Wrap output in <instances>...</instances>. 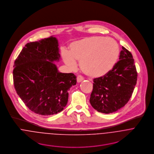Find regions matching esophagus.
I'll return each mask as SVG.
<instances>
[{"mask_svg":"<svg viewBox=\"0 0 154 154\" xmlns=\"http://www.w3.org/2000/svg\"><path fill=\"white\" fill-rule=\"evenodd\" d=\"M83 80H84V78L82 76H81V75L77 76V83H80V82H82Z\"/></svg>","mask_w":154,"mask_h":154,"instance_id":"34e87169","label":"esophagus"}]
</instances>
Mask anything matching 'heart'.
I'll use <instances>...</instances> for the list:
<instances>
[{
  "label": "heart",
  "mask_w": 154,
  "mask_h": 154,
  "mask_svg": "<svg viewBox=\"0 0 154 154\" xmlns=\"http://www.w3.org/2000/svg\"><path fill=\"white\" fill-rule=\"evenodd\" d=\"M119 55L117 42L111 38L86 37L72 42L69 51L62 52V58L69 69H74L79 61L81 69L91 77H100L109 72Z\"/></svg>",
  "instance_id": "heart-1"
}]
</instances>
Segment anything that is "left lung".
Listing matches in <instances>:
<instances>
[{"instance_id": "obj_1", "label": "left lung", "mask_w": 154, "mask_h": 154, "mask_svg": "<svg viewBox=\"0 0 154 154\" xmlns=\"http://www.w3.org/2000/svg\"><path fill=\"white\" fill-rule=\"evenodd\" d=\"M119 60L105 75L93 80L90 103L99 112L109 114L118 110L133 93L137 74L132 55L122 47Z\"/></svg>"}]
</instances>
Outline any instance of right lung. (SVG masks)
<instances>
[{
  "label": "right lung",
  "mask_w": 154,
  "mask_h": 154,
  "mask_svg": "<svg viewBox=\"0 0 154 154\" xmlns=\"http://www.w3.org/2000/svg\"><path fill=\"white\" fill-rule=\"evenodd\" d=\"M58 45L54 36L28 43L15 61L13 77L17 95L38 115L61 112L68 102L69 89L76 85L74 74L59 72L54 63L61 57Z\"/></svg>",
  "instance_id": "1"
}]
</instances>
